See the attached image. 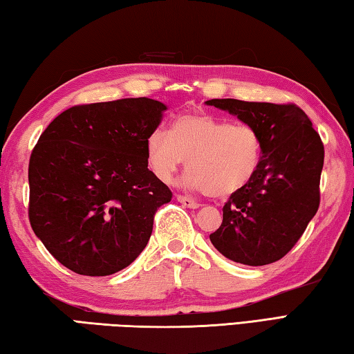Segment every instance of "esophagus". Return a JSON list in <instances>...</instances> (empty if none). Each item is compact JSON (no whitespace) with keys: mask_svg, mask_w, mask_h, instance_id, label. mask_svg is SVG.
<instances>
[{"mask_svg":"<svg viewBox=\"0 0 354 354\" xmlns=\"http://www.w3.org/2000/svg\"><path fill=\"white\" fill-rule=\"evenodd\" d=\"M177 200L182 205H185L186 208H191V209H197L198 208V203L196 202V200H192V198H189V197H185V196H177Z\"/></svg>","mask_w":354,"mask_h":354,"instance_id":"34e87169","label":"esophagus"}]
</instances>
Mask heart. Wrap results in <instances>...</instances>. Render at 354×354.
<instances>
[{"label": "heart", "instance_id": "obj_1", "mask_svg": "<svg viewBox=\"0 0 354 354\" xmlns=\"http://www.w3.org/2000/svg\"><path fill=\"white\" fill-rule=\"evenodd\" d=\"M262 137L252 124L189 114L168 132L157 129L146 140V160L160 182L171 183L186 160L185 188L226 197L250 182L262 160Z\"/></svg>", "mask_w": 354, "mask_h": 354}]
</instances>
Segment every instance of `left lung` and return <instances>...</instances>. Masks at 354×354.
Segmentation results:
<instances>
[{"label":"left lung","mask_w":354,"mask_h":354,"mask_svg":"<svg viewBox=\"0 0 354 354\" xmlns=\"http://www.w3.org/2000/svg\"><path fill=\"white\" fill-rule=\"evenodd\" d=\"M206 104L254 126L263 143L257 172L225 203L223 222L209 236L211 243L232 262H276L296 245L317 212L322 140L296 104L234 98H214Z\"/></svg>","instance_id":"obj_1"}]
</instances>
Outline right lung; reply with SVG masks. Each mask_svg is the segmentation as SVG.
Returning <instances> with one entry per match:
<instances>
[{"mask_svg": "<svg viewBox=\"0 0 354 354\" xmlns=\"http://www.w3.org/2000/svg\"><path fill=\"white\" fill-rule=\"evenodd\" d=\"M166 109L146 97L80 104L39 137L29 160V220L66 268L109 276L148 245L156 211L172 198L146 160Z\"/></svg>", "mask_w": 354, "mask_h": 354, "instance_id": "add662e5", "label": "right lung"}]
</instances>
